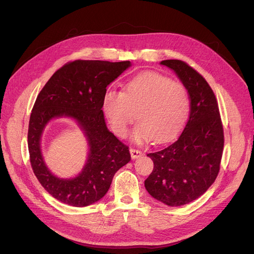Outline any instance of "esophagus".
Returning a JSON list of instances; mask_svg holds the SVG:
<instances>
[{"instance_id": "obj_1", "label": "esophagus", "mask_w": 254, "mask_h": 254, "mask_svg": "<svg viewBox=\"0 0 254 254\" xmlns=\"http://www.w3.org/2000/svg\"><path fill=\"white\" fill-rule=\"evenodd\" d=\"M130 155H131L132 159H136V158H140L141 156H143V152L139 149L130 148Z\"/></svg>"}]
</instances>
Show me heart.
<instances>
[{
  "mask_svg": "<svg viewBox=\"0 0 254 254\" xmlns=\"http://www.w3.org/2000/svg\"><path fill=\"white\" fill-rule=\"evenodd\" d=\"M103 109L114 132L125 136L129 126L140 121L134 129L137 142H167L186 124L190 111L188 91L183 84L164 75L144 72L128 80L123 92L107 90Z\"/></svg>",
  "mask_w": 254,
  "mask_h": 254,
  "instance_id": "obj_1",
  "label": "heart"
}]
</instances>
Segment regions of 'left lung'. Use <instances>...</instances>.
Listing matches in <instances>:
<instances>
[{
    "mask_svg": "<svg viewBox=\"0 0 254 254\" xmlns=\"http://www.w3.org/2000/svg\"><path fill=\"white\" fill-rule=\"evenodd\" d=\"M187 88L190 112L174 143L148 153L153 170L145 188L157 200L171 206L188 204L203 195L219 173L224 150V127L218 103L201 74L182 60L161 61Z\"/></svg>",
    "mask_w": 254,
    "mask_h": 254,
    "instance_id": "8db88e82",
    "label": "left lung"
}]
</instances>
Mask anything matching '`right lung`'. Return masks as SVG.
<instances>
[{
	"label": "right lung",
	"mask_w": 254,
	"mask_h": 254,
	"mask_svg": "<svg viewBox=\"0 0 254 254\" xmlns=\"http://www.w3.org/2000/svg\"><path fill=\"white\" fill-rule=\"evenodd\" d=\"M130 66V61L75 60L53 74L38 94L30 113L27 144L30 165L41 186L57 200L87 206L108 191L114 174L131 157L129 147L107 129L103 97L107 86ZM76 120L87 135L90 152L83 172L73 180H60L44 164L40 140L52 119Z\"/></svg>",
	"instance_id": "right-lung-1"
}]
</instances>
